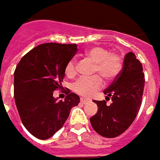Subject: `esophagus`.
<instances>
[{"label":"esophagus","mask_w":160,"mask_h":160,"mask_svg":"<svg viewBox=\"0 0 160 160\" xmlns=\"http://www.w3.org/2000/svg\"><path fill=\"white\" fill-rule=\"evenodd\" d=\"M80 102H81L82 104H86V103H88V102H89V99L84 98V97H81V98H80Z\"/></svg>","instance_id":"1"}]
</instances>
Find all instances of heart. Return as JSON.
<instances>
[{"label": "heart", "mask_w": 160, "mask_h": 160, "mask_svg": "<svg viewBox=\"0 0 160 160\" xmlns=\"http://www.w3.org/2000/svg\"><path fill=\"white\" fill-rule=\"evenodd\" d=\"M85 55L92 59L95 64L93 73L100 74L108 81L116 79L123 67L122 57L117 52H110L105 47L94 46L86 50ZM76 61L70 60L65 68V74L71 78L76 74ZM103 85L100 76L95 75L92 78H80L73 85L75 92L81 96H92Z\"/></svg>", "instance_id": "b5f03b06"}]
</instances>
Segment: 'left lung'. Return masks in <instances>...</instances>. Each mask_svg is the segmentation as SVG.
Segmentation results:
<instances>
[{
    "mask_svg": "<svg viewBox=\"0 0 160 160\" xmlns=\"http://www.w3.org/2000/svg\"><path fill=\"white\" fill-rule=\"evenodd\" d=\"M144 88L143 66L132 52L124 57L123 68L104 93L106 100L112 103L93 102L98 107L97 113L90 118L93 130L107 138H114L123 133L135 119L141 104Z\"/></svg>",
    "mask_w": 160,
    "mask_h": 160,
    "instance_id": "obj_1",
    "label": "left lung"
}]
</instances>
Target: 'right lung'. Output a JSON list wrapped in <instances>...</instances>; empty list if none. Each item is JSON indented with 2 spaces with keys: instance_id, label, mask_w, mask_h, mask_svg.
<instances>
[{
  "instance_id": "right-lung-1",
  "label": "right lung",
  "mask_w": 160,
  "mask_h": 160,
  "mask_svg": "<svg viewBox=\"0 0 160 160\" xmlns=\"http://www.w3.org/2000/svg\"><path fill=\"white\" fill-rule=\"evenodd\" d=\"M77 51L76 44L43 43L26 53L16 66V108L25 128L38 139L52 137L80 103L79 95L69 90L64 101L53 97V92L62 89L66 65Z\"/></svg>"
}]
</instances>
